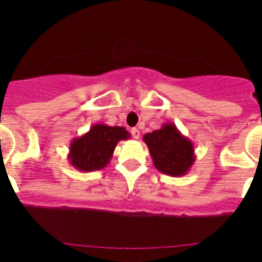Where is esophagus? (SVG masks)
<instances>
[{
    "label": "esophagus",
    "instance_id": "1",
    "mask_svg": "<svg viewBox=\"0 0 262 262\" xmlns=\"http://www.w3.org/2000/svg\"><path fill=\"white\" fill-rule=\"evenodd\" d=\"M130 133H132V136H133V138H136V139H138L139 136H141V133H139V130L137 128L132 129Z\"/></svg>",
    "mask_w": 262,
    "mask_h": 262
}]
</instances>
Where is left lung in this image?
I'll use <instances>...</instances> for the list:
<instances>
[{
  "label": "left lung",
  "mask_w": 262,
  "mask_h": 262,
  "mask_svg": "<svg viewBox=\"0 0 262 262\" xmlns=\"http://www.w3.org/2000/svg\"><path fill=\"white\" fill-rule=\"evenodd\" d=\"M143 141L159 172L172 177H181L187 174L194 164V145L178 130L176 124H163L158 130L146 133Z\"/></svg>",
  "instance_id": "obj_1"
}]
</instances>
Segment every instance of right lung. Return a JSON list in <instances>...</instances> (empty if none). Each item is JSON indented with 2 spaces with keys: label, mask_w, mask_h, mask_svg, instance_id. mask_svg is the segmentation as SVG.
Returning <instances> with one entry per match:
<instances>
[{
  "label": "right lung",
  "mask_w": 262,
  "mask_h": 262,
  "mask_svg": "<svg viewBox=\"0 0 262 262\" xmlns=\"http://www.w3.org/2000/svg\"><path fill=\"white\" fill-rule=\"evenodd\" d=\"M129 138L130 134L124 126L94 124L84 136L72 139L67 159L80 172L101 170L110 164L119 141Z\"/></svg>",
  "instance_id": "right-lung-1"
}]
</instances>
